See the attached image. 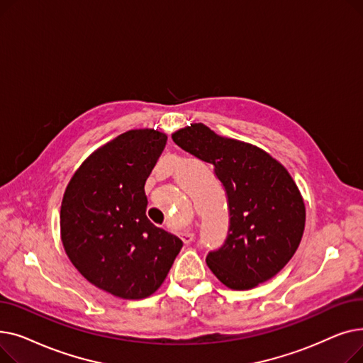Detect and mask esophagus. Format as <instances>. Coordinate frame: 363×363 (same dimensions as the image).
Masks as SVG:
<instances>
[{
	"mask_svg": "<svg viewBox=\"0 0 363 363\" xmlns=\"http://www.w3.org/2000/svg\"><path fill=\"white\" fill-rule=\"evenodd\" d=\"M181 238H182V241H184L185 244H188V242H191V241L194 240V234H191V233H184Z\"/></svg>",
	"mask_w": 363,
	"mask_h": 363,
	"instance_id": "obj_1",
	"label": "esophagus"
}]
</instances>
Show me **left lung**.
I'll return each mask as SVG.
<instances>
[{
    "instance_id": "left-lung-1",
    "label": "left lung",
    "mask_w": 363,
    "mask_h": 363,
    "mask_svg": "<svg viewBox=\"0 0 363 363\" xmlns=\"http://www.w3.org/2000/svg\"><path fill=\"white\" fill-rule=\"evenodd\" d=\"M172 140L211 163L222 182L230 230L206 263L233 290H250L275 277L301 241L306 211L289 170L262 148L218 135L203 123L172 133Z\"/></svg>"
}]
</instances>
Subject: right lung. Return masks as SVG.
Here are the masks:
<instances>
[{"instance_id":"1","label":"right lung","mask_w":363,"mask_h":363,"mask_svg":"<svg viewBox=\"0 0 363 363\" xmlns=\"http://www.w3.org/2000/svg\"><path fill=\"white\" fill-rule=\"evenodd\" d=\"M167 137L132 129L100 147L74 172L62 201V241L73 266L95 287L140 300L159 290L182 249L152 225L144 185Z\"/></svg>"}]
</instances>
